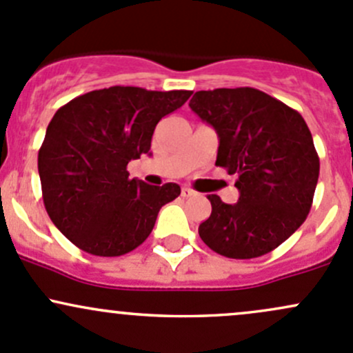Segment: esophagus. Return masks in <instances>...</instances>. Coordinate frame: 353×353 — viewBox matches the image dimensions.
<instances>
[{
  "instance_id": "obj_1",
  "label": "esophagus",
  "mask_w": 353,
  "mask_h": 353,
  "mask_svg": "<svg viewBox=\"0 0 353 353\" xmlns=\"http://www.w3.org/2000/svg\"><path fill=\"white\" fill-rule=\"evenodd\" d=\"M194 194H196V192L192 191L191 188L184 186L183 189H181V196H183V198H191V196H194Z\"/></svg>"
}]
</instances>
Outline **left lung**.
Wrapping results in <instances>:
<instances>
[{"instance_id":"1","label":"left lung","mask_w":353,"mask_h":353,"mask_svg":"<svg viewBox=\"0 0 353 353\" xmlns=\"http://www.w3.org/2000/svg\"><path fill=\"white\" fill-rule=\"evenodd\" d=\"M191 110L218 133L216 165L235 174L240 196L211 194L199 236L228 259H255L285 242L313 205L320 159L296 110L254 88L194 92Z\"/></svg>"}]
</instances>
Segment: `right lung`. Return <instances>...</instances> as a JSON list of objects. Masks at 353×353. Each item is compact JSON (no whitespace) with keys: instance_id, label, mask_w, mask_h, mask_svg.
Listing matches in <instances>:
<instances>
[{"instance_id":"right-lung-1","label":"right lung","mask_w":353,"mask_h":353,"mask_svg":"<svg viewBox=\"0 0 353 353\" xmlns=\"http://www.w3.org/2000/svg\"><path fill=\"white\" fill-rule=\"evenodd\" d=\"M192 91L113 86L77 96L57 110L39 150L43 205L76 247L118 257L145 242L174 183L130 179L127 165L150 150L155 125Z\"/></svg>"}]
</instances>
